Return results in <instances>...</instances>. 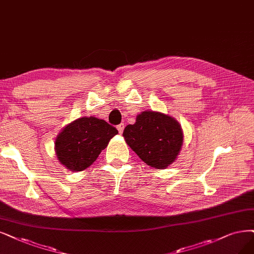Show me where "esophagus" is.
Masks as SVG:
<instances>
[{
  "mask_svg": "<svg viewBox=\"0 0 254 254\" xmlns=\"http://www.w3.org/2000/svg\"><path fill=\"white\" fill-rule=\"evenodd\" d=\"M117 129H118L119 134H122V132H124V129H125V125H124V124L118 125V126H117Z\"/></svg>",
  "mask_w": 254,
  "mask_h": 254,
  "instance_id": "34e87169",
  "label": "esophagus"
}]
</instances>
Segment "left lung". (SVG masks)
Masks as SVG:
<instances>
[{
    "label": "left lung",
    "instance_id": "1",
    "mask_svg": "<svg viewBox=\"0 0 254 254\" xmlns=\"http://www.w3.org/2000/svg\"><path fill=\"white\" fill-rule=\"evenodd\" d=\"M127 144L143 162L157 170L171 165L181 151L183 132L175 118L160 112L144 111L124 130Z\"/></svg>",
    "mask_w": 254,
    "mask_h": 254
}]
</instances>
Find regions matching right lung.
I'll list each match as a JSON object with an SVG mask.
<instances>
[{
  "label": "right lung",
  "instance_id": "1",
  "mask_svg": "<svg viewBox=\"0 0 254 254\" xmlns=\"http://www.w3.org/2000/svg\"><path fill=\"white\" fill-rule=\"evenodd\" d=\"M117 134L116 127L103 119L81 117L62 129L55 139V153L68 170L81 172L92 165Z\"/></svg>",
  "mask_w": 254,
  "mask_h": 254
}]
</instances>
